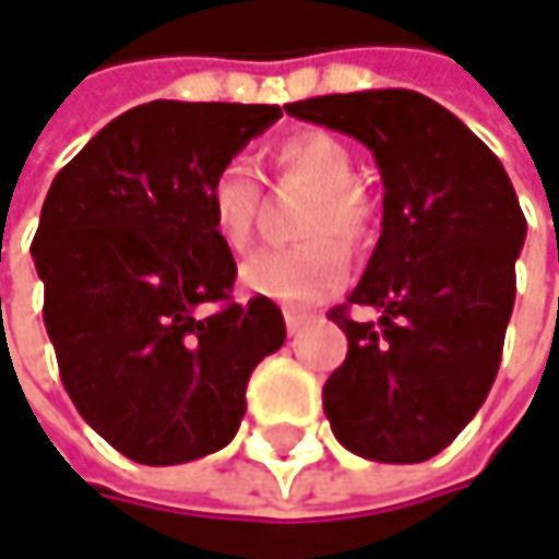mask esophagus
<instances>
[{
    "label": "esophagus",
    "instance_id": "obj_1",
    "mask_svg": "<svg viewBox=\"0 0 559 559\" xmlns=\"http://www.w3.org/2000/svg\"><path fill=\"white\" fill-rule=\"evenodd\" d=\"M307 323H310V317H307V313H294V310H287V313H284V326H287L290 335H297V332L304 330Z\"/></svg>",
    "mask_w": 559,
    "mask_h": 559
}]
</instances>
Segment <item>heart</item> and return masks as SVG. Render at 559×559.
Wrapping results in <instances>:
<instances>
[{
    "label": "heart",
    "instance_id": "1",
    "mask_svg": "<svg viewBox=\"0 0 559 559\" xmlns=\"http://www.w3.org/2000/svg\"><path fill=\"white\" fill-rule=\"evenodd\" d=\"M272 166L278 176L310 185V198L300 214V236H310L287 249L255 252L239 281L249 294L275 304H317L332 297L348 278V249L368 246L374 233V211L358 188L355 156L342 140L323 130L290 133L272 146ZM259 211V181L242 163L221 166L207 181V217L217 239L242 252L252 239ZM335 235L334 240L331 236Z\"/></svg>",
    "mask_w": 559,
    "mask_h": 559
}]
</instances>
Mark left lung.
Here are the masks:
<instances>
[{"mask_svg":"<svg viewBox=\"0 0 559 559\" xmlns=\"http://www.w3.org/2000/svg\"><path fill=\"white\" fill-rule=\"evenodd\" d=\"M284 111L361 140L383 178L381 239L348 294L382 320L330 310L348 338L323 386L332 435L368 461H429L477 416L502 361L528 229L515 188L474 130L409 88L320 95Z\"/></svg>","mask_w":559,"mask_h":559,"instance_id":"1","label":"left lung"}]
</instances>
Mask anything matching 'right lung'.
Instances as JSON below:
<instances>
[{"mask_svg": "<svg viewBox=\"0 0 559 559\" xmlns=\"http://www.w3.org/2000/svg\"><path fill=\"white\" fill-rule=\"evenodd\" d=\"M278 118V105H136L47 191L31 255L60 378L79 416L136 464L229 444L255 365L284 345L272 300H229L236 262L207 217V181ZM207 302L218 310L204 314Z\"/></svg>", "mask_w": 559, "mask_h": 559, "instance_id": "right-lung-1", "label": "right lung"}]
</instances>
